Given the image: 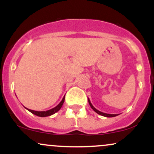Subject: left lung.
<instances>
[{
	"mask_svg": "<svg viewBox=\"0 0 154 154\" xmlns=\"http://www.w3.org/2000/svg\"><path fill=\"white\" fill-rule=\"evenodd\" d=\"M88 103H89L90 106H91V107L92 108V109H93V110L94 111H95V112H96L97 114H100V115L103 116H106V117H114V116H116L119 115V114H106V113H103V112H101V111H98V109H95V108L94 106H93V105H92V103H91V100H90L89 98H88Z\"/></svg>",
	"mask_w": 154,
	"mask_h": 154,
	"instance_id": "1",
	"label": "left lung"
}]
</instances>
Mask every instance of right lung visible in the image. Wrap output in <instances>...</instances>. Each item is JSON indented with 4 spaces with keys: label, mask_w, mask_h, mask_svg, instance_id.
<instances>
[{
    "label": "right lung",
    "mask_w": 154,
    "mask_h": 154,
    "mask_svg": "<svg viewBox=\"0 0 154 154\" xmlns=\"http://www.w3.org/2000/svg\"><path fill=\"white\" fill-rule=\"evenodd\" d=\"M64 99H65V95L63 96V98H62V100H61V101L60 102V103L58 104V105L56 106V107L53 108V109H50V110H48V111H38L31 110V109H27V108H26V107H24V108H25L26 109H27V110L29 111H30L31 113H32L33 114H35V115L40 116V117H45V116H48L53 115V114H54L55 113H56L57 111H59L60 109H61V106H62L63 102H64Z\"/></svg>",
    "instance_id": "obj_1"
}]
</instances>
